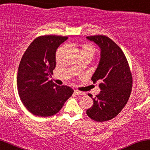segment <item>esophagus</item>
<instances>
[{"label":"esophagus","instance_id":"34e87169","mask_svg":"<svg viewBox=\"0 0 150 150\" xmlns=\"http://www.w3.org/2000/svg\"><path fill=\"white\" fill-rule=\"evenodd\" d=\"M74 93L76 95H78V96H82L85 94V93H83V92L80 91H78V90H74Z\"/></svg>","mask_w":150,"mask_h":150}]
</instances>
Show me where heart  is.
<instances>
[{
    "instance_id": "heart-1",
    "label": "heart",
    "mask_w": 150,
    "mask_h": 150,
    "mask_svg": "<svg viewBox=\"0 0 150 150\" xmlns=\"http://www.w3.org/2000/svg\"><path fill=\"white\" fill-rule=\"evenodd\" d=\"M81 51H84V52H92L93 54L94 52V48L93 47V46L90 45H85L83 46V50Z\"/></svg>"
}]
</instances>
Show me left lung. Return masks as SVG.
Masks as SVG:
<instances>
[{"mask_svg": "<svg viewBox=\"0 0 150 150\" xmlns=\"http://www.w3.org/2000/svg\"><path fill=\"white\" fill-rule=\"evenodd\" d=\"M100 50V61L92 76L93 83H99L100 91L95 98L88 94L93 104L86 110L92 120L103 122L115 117L127 103L132 86V77L122 50L104 35L86 37Z\"/></svg>", "mask_w": 150, "mask_h": 150, "instance_id": "8db88e82", "label": "left lung"}]
</instances>
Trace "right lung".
<instances>
[{
    "label": "right lung",
    "mask_w": 150,
    "mask_h": 150,
    "mask_svg": "<svg viewBox=\"0 0 150 150\" xmlns=\"http://www.w3.org/2000/svg\"><path fill=\"white\" fill-rule=\"evenodd\" d=\"M67 37L45 35L26 50L18 67L17 84L23 105L33 115L48 117L62 109L73 89L57 85L49 79L56 67V51Z\"/></svg>",
    "instance_id": "add662e5"
}]
</instances>
